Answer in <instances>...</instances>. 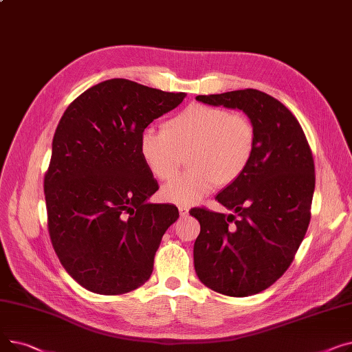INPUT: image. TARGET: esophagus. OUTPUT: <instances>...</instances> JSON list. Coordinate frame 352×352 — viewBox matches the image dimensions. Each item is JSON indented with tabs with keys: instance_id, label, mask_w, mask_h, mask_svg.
I'll return each mask as SVG.
<instances>
[{
	"instance_id": "1",
	"label": "esophagus",
	"mask_w": 352,
	"mask_h": 352,
	"mask_svg": "<svg viewBox=\"0 0 352 352\" xmlns=\"http://www.w3.org/2000/svg\"><path fill=\"white\" fill-rule=\"evenodd\" d=\"M178 211H179V215H181V217H187L190 208H188L187 206H179V207H178Z\"/></svg>"
}]
</instances>
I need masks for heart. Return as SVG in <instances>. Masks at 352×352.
Masks as SVG:
<instances>
[{"mask_svg":"<svg viewBox=\"0 0 352 352\" xmlns=\"http://www.w3.org/2000/svg\"><path fill=\"white\" fill-rule=\"evenodd\" d=\"M255 148V128L250 118L226 108L192 104L166 120L162 131L146 128L140 137V153L151 174L171 179L188 153L191 171L162 188L165 201L188 206L217 186H230L244 174Z\"/></svg>","mask_w":352,"mask_h":352,"instance_id":"obj_1","label":"heart"}]
</instances>
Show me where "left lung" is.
Listing matches in <instances>:
<instances>
[{
    "label": "left lung",
    "mask_w": 352,
    "mask_h": 352,
    "mask_svg": "<svg viewBox=\"0 0 352 352\" xmlns=\"http://www.w3.org/2000/svg\"><path fill=\"white\" fill-rule=\"evenodd\" d=\"M197 100L243 109L255 128L247 170L215 197L236 217L204 207L190 211L201 226L194 244L201 283L230 297H248L280 278L305 236L316 187L312 153L298 120L263 91L245 88Z\"/></svg>",
    "instance_id": "1"
}]
</instances>
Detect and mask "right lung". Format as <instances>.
Instances as JSON below:
<instances>
[{
	"label": "right lung",
	"instance_id": "right-lung-1",
	"mask_svg": "<svg viewBox=\"0 0 352 352\" xmlns=\"http://www.w3.org/2000/svg\"><path fill=\"white\" fill-rule=\"evenodd\" d=\"M186 97L113 78L84 91L61 117L44 178L48 232L60 263L85 289L118 295L151 276L179 212L146 202L160 187L140 137Z\"/></svg>",
	"mask_w": 352,
	"mask_h": 352
}]
</instances>
